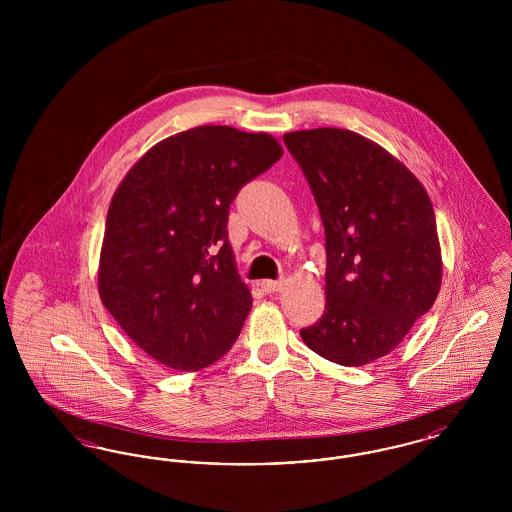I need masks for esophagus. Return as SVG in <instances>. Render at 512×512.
<instances>
[{
    "instance_id": "obj_1",
    "label": "esophagus",
    "mask_w": 512,
    "mask_h": 512,
    "mask_svg": "<svg viewBox=\"0 0 512 512\" xmlns=\"http://www.w3.org/2000/svg\"><path fill=\"white\" fill-rule=\"evenodd\" d=\"M284 288L282 280H263L261 282V290L267 293L280 292Z\"/></svg>"
}]
</instances>
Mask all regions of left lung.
<instances>
[{
	"instance_id": "8db88e82",
	"label": "left lung",
	"mask_w": 512,
	"mask_h": 512,
	"mask_svg": "<svg viewBox=\"0 0 512 512\" xmlns=\"http://www.w3.org/2000/svg\"><path fill=\"white\" fill-rule=\"evenodd\" d=\"M326 234V307L301 338L320 357L365 366L391 353L441 288L430 195L390 151L345 128L284 134Z\"/></svg>"
}]
</instances>
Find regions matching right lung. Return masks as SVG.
Returning a JSON list of instances; mask_svg holds the SVG:
<instances>
[{
  "label": "right lung",
  "instance_id": "right-lung-1",
  "mask_svg": "<svg viewBox=\"0 0 512 512\" xmlns=\"http://www.w3.org/2000/svg\"><path fill=\"white\" fill-rule=\"evenodd\" d=\"M282 153L267 132L207 124L161 140L122 178L99 253V297L157 363L195 372L238 340L253 299L228 242V211Z\"/></svg>",
  "mask_w": 512,
  "mask_h": 512
}]
</instances>
